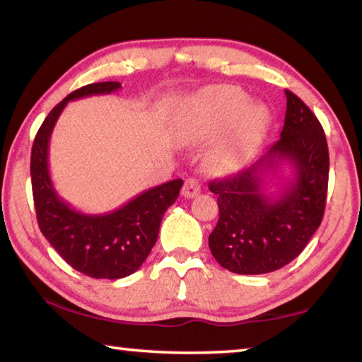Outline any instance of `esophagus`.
Returning a JSON list of instances; mask_svg holds the SVG:
<instances>
[{
    "instance_id": "1",
    "label": "esophagus",
    "mask_w": 362,
    "mask_h": 362,
    "mask_svg": "<svg viewBox=\"0 0 362 362\" xmlns=\"http://www.w3.org/2000/svg\"><path fill=\"white\" fill-rule=\"evenodd\" d=\"M199 192H201V187H199L198 180L187 179L185 183H183V188H182V196H183V198H187V199L194 198V196L199 194Z\"/></svg>"
}]
</instances>
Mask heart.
Returning a JSON list of instances; mask_svg holds the SVG:
<instances>
[{
  "instance_id": "b5f03b06",
  "label": "heart",
  "mask_w": 362,
  "mask_h": 362,
  "mask_svg": "<svg viewBox=\"0 0 362 362\" xmlns=\"http://www.w3.org/2000/svg\"><path fill=\"white\" fill-rule=\"evenodd\" d=\"M244 93L233 86H216L196 97L192 116L185 127L187 139H206L216 136L225 127L230 131L211 153V163L216 169H231L246 156L259 132L260 115L248 108Z\"/></svg>"
}]
</instances>
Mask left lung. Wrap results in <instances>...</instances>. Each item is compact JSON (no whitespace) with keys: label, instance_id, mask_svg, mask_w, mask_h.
I'll use <instances>...</instances> for the list:
<instances>
[{"label":"left lung","instance_id":"obj_1","mask_svg":"<svg viewBox=\"0 0 362 362\" xmlns=\"http://www.w3.org/2000/svg\"><path fill=\"white\" fill-rule=\"evenodd\" d=\"M281 137L249 168L209 183L217 194L218 222L209 249L220 265L238 274L283 268L302 252L320 228L326 207L329 150L321 122L286 89ZM291 165L293 175L278 194L266 188L268 175Z\"/></svg>","mask_w":362,"mask_h":362}]
</instances>
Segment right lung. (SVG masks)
<instances>
[{
    "instance_id": "add662e5",
    "label": "right lung",
    "mask_w": 362,
    "mask_h": 362,
    "mask_svg": "<svg viewBox=\"0 0 362 362\" xmlns=\"http://www.w3.org/2000/svg\"><path fill=\"white\" fill-rule=\"evenodd\" d=\"M121 89L118 81L88 84L66 95L42 121L36 134L32 174L36 218L42 235L76 272L95 279L126 278L142 267L155 246L164 212L179 198L182 179L145 189L115 211L86 214L60 198L49 174V140L66 103Z\"/></svg>"
}]
</instances>
